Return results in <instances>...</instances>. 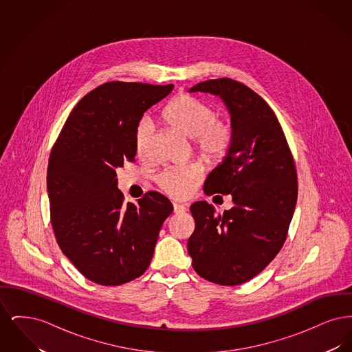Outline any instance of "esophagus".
Listing matches in <instances>:
<instances>
[{"instance_id": "1", "label": "esophagus", "mask_w": 352, "mask_h": 352, "mask_svg": "<svg viewBox=\"0 0 352 352\" xmlns=\"http://www.w3.org/2000/svg\"><path fill=\"white\" fill-rule=\"evenodd\" d=\"M173 210H174V214H184V212H186V207H184V204L174 203L173 204Z\"/></svg>"}]
</instances>
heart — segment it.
Listing matches in <instances>:
<instances>
[{
	"mask_svg": "<svg viewBox=\"0 0 352 352\" xmlns=\"http://www.w3.org/2000/svg\"><path fill=\"white\" fill-rule=\"evenodd\" d=\"M164 120L173 129L194 138L197 148L207 158L221 157L231 144L232 128L226 120L217 118L211 105L191 95H179L170 101L164 111ZM153 122L142 118L134 132L137 154L142 155L149 144ZM201 171L198 166L168 168L162 170L155 182L160 188L174 199L188 198L201 181Z\"/></svg>",
	"mask_w": 352,
	"mask_h": 352,
	"instance_id": "heart-1",
	"label": "heart"
}]
</instances>
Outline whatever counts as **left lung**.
I'll list each match as a JSON object with an SVG mask.
<instances>
[{"instance_id": "left-lung-1", "label": "left lung", "mask_w": 352, "mask_h": 352, "mask_svg": "<svg viewBox=\"0 0 352 352\" xmlns=\"http://www.w3.org/2000/svg\"><path fill=\"white\" fill-rule=\"evenodd\" d=\"M190 92L219 96L230 112L231 144L203 188L207 195L231 194L234 206L217 214L207 201L192 203L195 230L187 251L204 280L244 284L284 245L297 203L294 161L274 112L250 87L223 78Z\"/></svg>"}]
</instances>
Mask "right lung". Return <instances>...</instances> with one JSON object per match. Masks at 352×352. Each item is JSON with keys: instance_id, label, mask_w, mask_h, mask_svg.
Masks as SVG:
<instances>
[{"instance_id": "right-lung-1", "label": "right lung", "mask_w": 352, "mask_h": 352, "mask_svg": "<svg viewBox=\"0 0 352 352\" xmlns=\"http://www.w3.org/2000/svg\"><path fill=\"white\" fill-rule=\"evenodd\" d=\"M173 87L102 84L76 104L51 151L54 234L65 256L92 283L116 286L144 274L173 212L168 198L155 191L124 204L116 175L124 161L134 160L138 121Z\"/></svg>"}]
</instances>
